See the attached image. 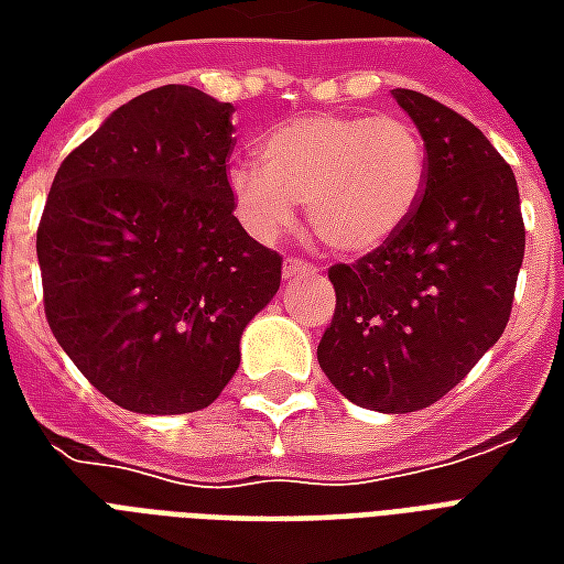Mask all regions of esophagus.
Wrapping results in <instances>:
<instances>
[{
	"mask_svg": "<svg viewBox=\"0 0 564 564\" xmlns=\"http://www.w3.org/2000/svg\"><path fill=\"white\" fill-rule=\"evenodd\" d=\"M314 265H311V262H305V259H286V262H283V278H290V281H293V278H305V274H314Z\"/></svg>",
	"mask_w": 564,
	"mask_h": 564,
	"instance_id": "34e87169",
	"label": "esophagus"
}]
</instances>
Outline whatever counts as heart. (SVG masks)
<instances>
[{
  "mask_svg": "<svg viewBox=\"0 0 564 564\" xmlns=\"http://www.w3.org/2000/svg\"><path fill=\"white\" fill-rule=\"evenodd\" d=\"M259 162H235L229 193L250 235L271 241L305 205L307 229L362 257L402 232L429 181L420 129L402 117L307 115L262 135Z\"/></svg>",
  "mask_w": 564,
  "mask_h": 564,
  "instance_id": "b5f03b06",
  "label": "heart"
}]
</instances>
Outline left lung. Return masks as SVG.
<instances>
[{
	"label": "left lung",
	"instance_id": "obj_1",
	"mask_svg": "<svg viewBox=\"0 0 564 564\" xmlns=\"http://www.w3.org/2000/svg\"><path fill=\"white\" fill-rule=\"evenodd\" d=\"M392 96L423 135V202L392 241L332 265L317 359L344 399L408 414L444 399L501 338L525 226L517 177L471 120L416 90Z\"/></svg>",
	"mask_w": 564,
	"mask_h": 564
}]
</instances>
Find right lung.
<instances>
[{"mask_svg": "<svg viewBox=\"0 0 564 564\" xmlns=\"http://www.w3.org/2000/svg\"><path fill=\"white\" fill-rule=\"evenodd\" d=\"M232 111L184 84L141 93L68 153L47 193L35 250L51 332L135 414L208 408L281 286V253L232 214Z\"/></svg>", "mask_w": 564, "mask_h": 564, "instance_id": "right-lung-1", "label": "right lung"}]
</instances>
